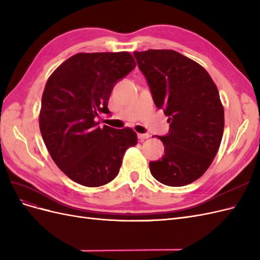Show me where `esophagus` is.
<instances>
[{
  "label": "esophagus",
  "instance_id": "esophagus-1",
  "mask_svg": "<svg viewBox=\"0 0 260 260\" xmlns=\"http://www.w3.org/2000/svg\"><path fill=\"white\" fill-rule=\"evenodd\" d=\"M138 138H139L140 141H144V140L149 138V135H148V133H139Z\"/></svg>",
  "mask_w": 260,
  "mask_h": 260
}]
</instances>
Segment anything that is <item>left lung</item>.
I'll list each match as a JSON object with an SVG mask.
<instances>
[{
	"label": "left lung",
	"mask_w": 260,
	"mask_h": 260,
	"mask_svg": "<svg viewBox=\"0 0 260 260\" xmlns=\"http://www.w3.org/2000/svg\"><path fill=\"white\" fill-rule=\"evenodd\" d=\"M146 78L157 108L164 109L170 130L158 137L161 159L149 162L152 176L169 186L201 178L218 152L224 111L215 82L199 62L172 50L133 53Z\"/></svg>",
	"instance_id": "left-lung-1"
}]
</instances>
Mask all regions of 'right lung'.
Instances as JSON below:
<instances>
[{
	"label": "right lung",
	"instance_id": "1",
	"mask_svg": "<svg viewBox=\"0 0 260 260\" xmlns=\"http://www.w3.org/2000/svg\"><path fill=\"white\" fill-rule=\"evenodd\" d=\"M137 66L129 52L78 53L46 81L39 124L54 162L75 182L96 187L119 172L123 155L138 143L131 128L99 127L109 114L115 83Z\"/></svg>",
	"mask_w": 260,
	"mask_h": 260
}]
</instances>
